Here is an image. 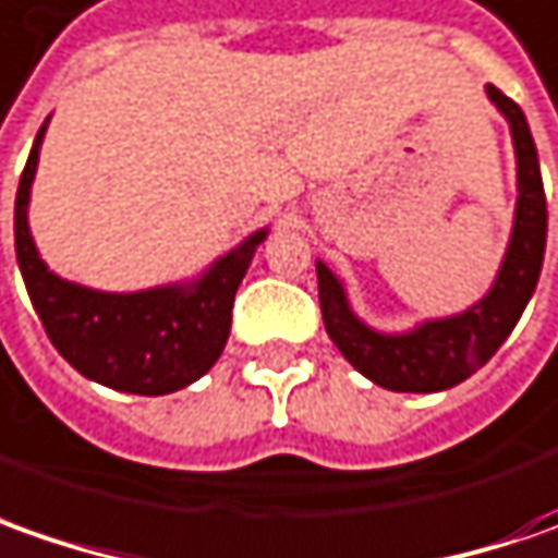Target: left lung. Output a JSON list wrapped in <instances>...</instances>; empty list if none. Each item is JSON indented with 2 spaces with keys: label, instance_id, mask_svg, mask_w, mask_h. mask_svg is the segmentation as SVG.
I'll return each mask as SVG.
<instances>
[{
  "label": "left lung",
  "instance_id": "1",
  "mask_svg": "<svg viewBox=\"0 0 558 558\" xmlns=\"http://www.w3.org/2000/svg\"><path fill=\"white\" fill-rule=\"evenodd\" d=\"M485 92L507 117L519 172L515 221L488 296L460 315L423 320L408 333H379L352 312L342 280L324 262H317V299L327 333L357 374L392 392H441L485 367L519 324L541 278L547 246V197L537 147L522 107L500 88L485 86Z\"/></svg>",
  "mask_w": 558,
  "mask_h": 558
}]
</instances>
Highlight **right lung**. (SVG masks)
I'll return each mask as SVG.
<instances>
[{"label":"right lung","instance_id":"add662e5","mask_svg":"<svg viewBox=\"0 0 558 558\" xmlns=\"http://www.w3.org/2000/svg\"><path fill=\"white\" fill-rule=\"evenodd\" d=\"M46 129L49 120L36 132L17 184L14 250L29 302L51 345L86 379L117 392L169 395L197 383L228 342L234 293L268 231L250 234L191 283L105 293L58 278L39 256L27 225L29 184Z\"/></svg>","mask_w":558,"mask_h":558}]
</instances>
